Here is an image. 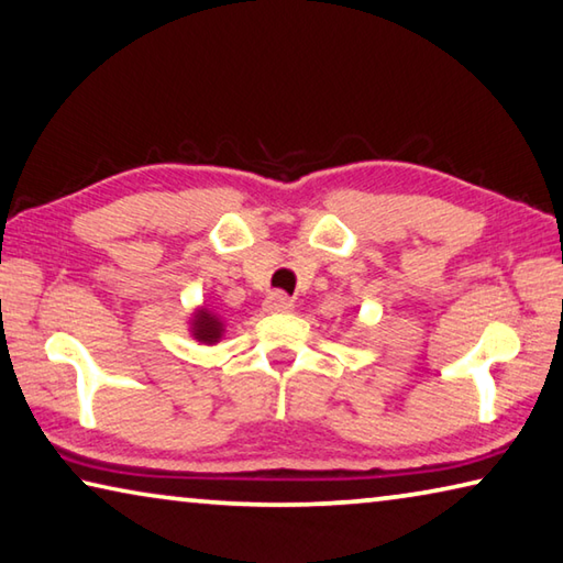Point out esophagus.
I'll list each match as a JSON object with an SVG mask.
<instances>
[{
  "mask_svg": "<svg viewBox=\"0 0 563 563\" xmlns=\"http://www.w3.org/2000/svg\"><path fill=\"white\" fill-rule=\"evenodd\" d=\"M263 305L268 312H290L292 310V300L285 292H271Z\"/></svg>",
  "mask_w": 563,
  "mask_h": 563,
  "instance_id": "34e87169",
  "label": "esophagus"
}]
</instances>
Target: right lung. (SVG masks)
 <instances>
[{
  "label": "right lung",
  "instance_id": "1",
  "mask_svg": "<svg viewBox=\"0 0 563 563\" xmlns=\"http://www.w3.org/2000/svg\"><path fill=\"white\" fill-rule=\"evenodd\" d=\"M223 320L218 318L213 310H208L206 305L198 308L194 312V318H190V335H194V340L203 342V345H216V342L223 338Z\"/></svg>",
  "mask_w": 563,
  "mask_h": 563
}]
</instances>
